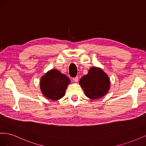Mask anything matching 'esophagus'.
<instances>
[{
    "mask_svg": "<svg viewBox=\"0 0 146 146\" xmlns=\"http://www.w3.org/2000/svg\"><path fill=\"white\" fill-rule=\"evenodd\" d=\"M73 80L75 82H78V77H74V78H73Z\"/></svg>",
    "mask_w": 146,
    "mask_h": 146,
    "instance_id": "34e87169",
    "label": "esophagus"
}]
</instances>
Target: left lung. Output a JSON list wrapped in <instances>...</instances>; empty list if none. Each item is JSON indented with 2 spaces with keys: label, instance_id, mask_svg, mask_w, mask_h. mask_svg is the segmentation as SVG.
Listing matches in <instances>:
<instances>
[{
  "label": "left lung",
  "instance_id": "8db88e82",
  "mask_svg": "<svg viewBox=\"0 0 146 146\" xmlns=\"http://www.w3.org/2000/svg\"><path fill=\"white\" fill-rule=\"evenodd\" d=\"M86 97L91 99L102 98L110 90V81L102 69L92 67L79 82Z\"/></svg>",
  "mask_w": 146,
  "mask_h": 146
}]
</instances>
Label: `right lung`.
<instances>
[{"label":"right lung","instance_id":"1","mask_svg":"<svg viewBox=\"0 0 146 146\" xmlns=\"http://www.w3.org/2000/svg\"><path fill=\"white\" fill-rule=\"evenodd\" d=\"M70 83L69 78L66 75L56 69H51L41 77L40 89L47 99L58 100L64 96Z\"/></svg>","mask_w":146,"mask_h":146}]
</instances>
